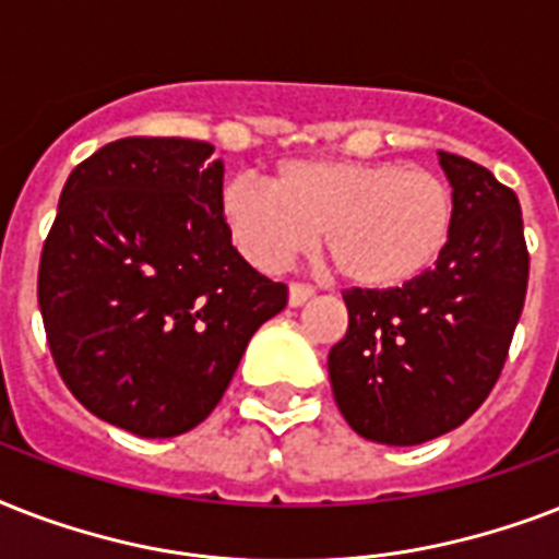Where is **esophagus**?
<instances>
[{"label": "esophagus", "mask_w": 559, "mask_h": 559, "mask_svg": "<svg viewBox=\"0 0 559 559\" xmlns=\"http://www.w3.org/2000/svg\"><path fill=\"white\" fill-rule=\"evenodd\" d=\"M313 296H316V287H310V284H301V281L289 284V305H293V307H301L305 301H310Z\"/></svg>", "instance_id": "34e87169"}]
</instances>
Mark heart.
<instances>
[{
	"label": "heart",
	"instance_id": "b5f03b06",
	"mask_svg": "<svg viewBox=\"0 0 559 559\" xmlns=\"http://www.w3.org/2000/svg\"><path fill=\"white\" fill-rule=\"evenodd\" d=\"M223 214L261 270L287 266L319 235L342 278L389 289L426 275L450 249L455 193L441 174L400 162L298 159L275 170L270 191L231 182Z\"/></svg>",
	"mask_w": 559,
	"mask_h": 559
}]
</instances>
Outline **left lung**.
<instances>
[{
    "label": "left lung",
    "instance_id": "left-lung-1",
    "mask_svg": "<svg viewBox=\"0 0 559 559\" xmlns=\"http://www.w3.org/2000/svg\"><path fill=\"white\" fill-rule=\"evenodd\" d=\"M438 159L455 193L450 249L403 287L345 289L348 333L328 357L350 429L389 447L432 441L485 403L528 293L516 193L464 156Z\"/></svg>",
    "mask_w": 559,
    "mask_h": 559
}]
</instances>
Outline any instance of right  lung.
<instances>
[{"label": "right lung", "instance_id": "right-lung-1", "mask_svg": "<svg viewBox=\"0 0 559 559\" xmlns=\"http://www.w3.org/2000/svg\"><path fill=\"white\" fill-rule=\"evenodd\" d=\"M211 153L162 135L104 144L69 174L43 243L37 301L66 389L142 438L202 424L287 307V284L231 246Z\"/></svg>", "mask_w": 559, "mask_h": 559}]
</instances>
